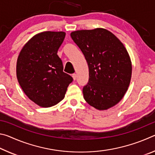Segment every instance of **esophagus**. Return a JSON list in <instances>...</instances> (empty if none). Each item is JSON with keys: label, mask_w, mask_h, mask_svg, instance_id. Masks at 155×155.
Wrapping results in <instances>:
<instances>
[{"label": "esophagus", "mask_w": 155, "mask_h": 155, "mask_svg": "<svg viewBox=\"0 0 155 155\" xmlns=\"http://www.w3.org/2000/svg\"><path fill=\"white\" fill-rule=\"evenodd\" d=\"M77 74H75V73H74V74H72V78H73V79H74V81L77 79Z\"/></svg>", "instance_id": "34e87169"}]
</instances>
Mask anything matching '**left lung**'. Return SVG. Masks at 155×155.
Returning <instances> with one entry per match:
<instances>
[{
    "mask_svg": "<svg viewBox=\"0 0 155 155\" xmlns=\"http://www.w3.org/2000/svg\"><path fill=\"white\" fill-rule=\"evenodd\" d=\"M70 36L89 67V81L83 88L84 99L98 110L115 105L124 96L130 81L132 65L127 49L104 28L74 31Z\"/></svg>",
    "mask_w": 155,
    "mask_h": 155,
    "instance_id": "left-lung-1",
    "label": "left lung"
}]
</instances>
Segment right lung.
<instances>
[{
	"label": "right lung",
	"instance_id": "right-lung-1",
	"mask_svg": "<svg viewBox=\"0 0 155 155\" xmlns=\"http://www.w3.org/2000/svg\"><path fill=\"white\" fill-rule=\"evenodd\" d=\"M65 36L62 31L39 33L25 44L18 56V82L28 98L40 107L59 103L73 81L63 72V63L57 55Z\"/></svg>",
	"mask_w": 155,
	"mask_h": 155
}]
</instances>
